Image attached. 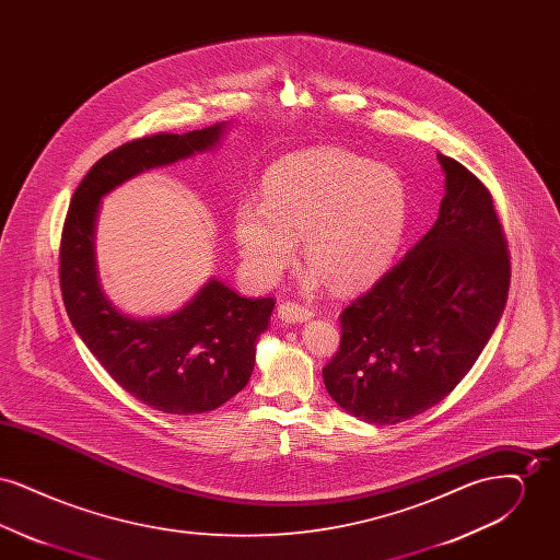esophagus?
<instances>
[{"mask_svg": "<svg viewBox=\"0 0 560 560\" xmlns=\"http://www.w3.org/2000/svg\"><path fill=\"white\" fill-rule=\"evenodd\" d=\"M277 315L285 323H302V320L311 319L315 313H313V308H308L304 304H298L293 300H283L277 308Z\"/></svg>", "mask_w": 560, "mask_h": 560, "instance_id": "obj_1", "label": "esophagus"}]
</instances>
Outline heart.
Masks as SVG:
<instances>
[{
  "label": "heart",
  "mask_w": 560,
  "mask_h": 560,
  "mask_svg": "<svg viewBox=\"0 0 560 560\" xmlns=\"http://www.w3.org/2000/svg\"><path fill=\"white\" fill-rule=\"evenodd\" d=\"M405 224L407 190L393 167L325 147L268 170L262 203L243 199L235 210V241L258 283L281 277L302 237L308 281L352 290L390 265Z\"/></svg>",
  "instance_id": "obj_1"
}]
</instances>
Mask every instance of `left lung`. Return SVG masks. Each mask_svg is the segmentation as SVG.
I'll return each instance as SVG.
<instances>
[{"instance_id":"obj_1","label":"left lung","mask_w":560,"mask_h":560,"mask_svg":"<svg viewBox=\"0 0 560 560\" xmlns=\"http://www.w3.org/2000/svg\"><path fill=\"white\" fill-rule=\"evenodd\" d=\"M434 226L340 315V348L323 368L331 399L388 427L450 397L506 306L510 254L489 188L443 153Z\"/></svg>"}]
</instances>
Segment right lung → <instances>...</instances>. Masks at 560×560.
Masks as SVG:
<instances>
[{
  "mask_svg": "<svg viewBox=\"0 0 560 560\" xmlns=\"http://www.w3.org/2000/svg\"><path fill=\"white\" fill-rule=\"evenodd\" d=\"M220 133L222 124L183 136L149 133L113 149L83 176L62 224L58 275L69 319L108 375L163 413L212 411L245 388L275 298H243L212 279L165 319H130L101 290L94 222L108 190L144 170L210 149Z\"/></svg>",
  "mask_w": 560,
  "mask_h": 560,
  "instance_id": "1",
  "label": "right lung"
}]
</instances>
